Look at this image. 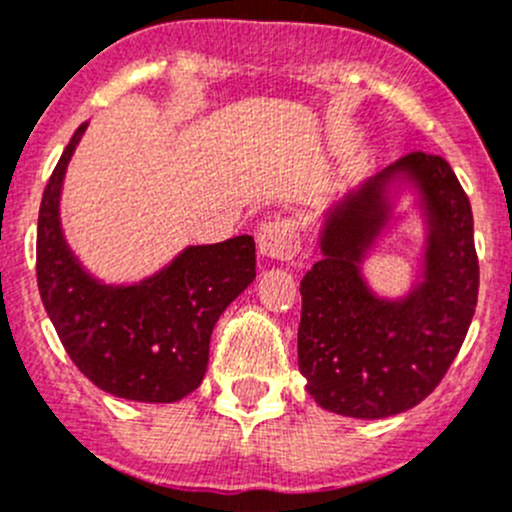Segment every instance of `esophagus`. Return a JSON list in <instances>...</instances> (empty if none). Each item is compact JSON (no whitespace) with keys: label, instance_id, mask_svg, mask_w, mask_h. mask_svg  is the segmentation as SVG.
<instances>
[{"label":"esophagus","instance_id":"esophagus-1","mask_svg":"<svg viewBox=\"0 0 512 512\" xmlns=\"http://www.w3.org/2000/svg\"><path fill=\"white\" fill-rule=\"evenodd\" d=\"M301 246V231L299 223L294 218L279 216L274 221L264 223L259 231V251L269 259L276 261H289L299 253Z\"/></svg>","mask_w":512,"mask_h":512}]
</instances>
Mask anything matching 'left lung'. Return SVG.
Returning <instances> with one entry per match:
<instances>
[{"label":"left lung","mask_w":512,"mask_h":512,"mask_svg":"<svg viewBox=\"0 0 512 512\" xmlns=\"http://www.w3.org/2000/svg\"><path fill=\"white\" fill-rule=\"evenodd\" d=\"M397 169L423 191L431 238L423 284L407 300L384 302L356 264L386 222L383 188ZM321 253L301 279L299 324V369L316 405L359 420L420 405L460 352L478 304L472 208L455 170L422 150L399 158L332 213Z\"/></svg>","instance_id":"left-lung-1"}]
</instances>
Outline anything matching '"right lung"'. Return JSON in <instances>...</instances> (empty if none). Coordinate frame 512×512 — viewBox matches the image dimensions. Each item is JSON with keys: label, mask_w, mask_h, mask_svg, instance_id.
I'll use <instances>...</instances> for the list:
<instances>
[{"label": "right lung", "mask_w": 512, "mask_h": 512, "mask_svg": "<svg viewBox=\"0 0 512 512\" xmlns=\"http://www.w3.org/2000/svg\"><path fill=\"white\" fill-rule=\"evenodd\" d=\"M75 130L57 160L37 221V286L62 347L105 392L133 402H178L203 382L218 316L256 279V243L236 236L191 246L135 286H102L77 264L60 231V188Z\"/></svg>", "instance_id": "1"}]
</instances>
